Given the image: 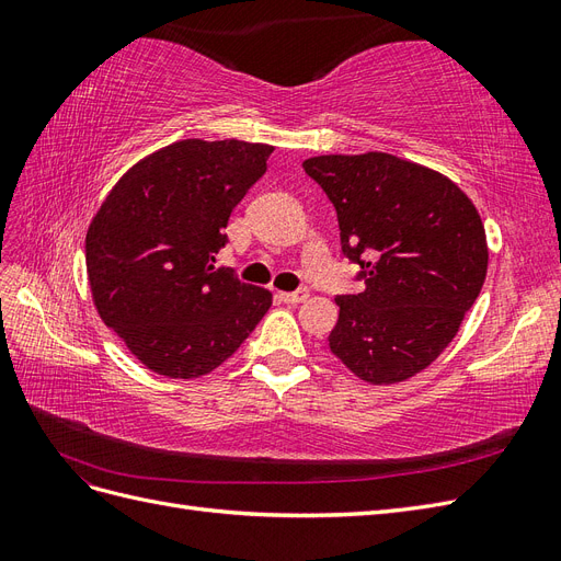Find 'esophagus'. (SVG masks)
<instances>
[{
    "label": "esophagus",
    "instance_id": "esophagus-1",
    "mask_svg": "<svg viewBox=\"0 0 561 561\" xmlns=\"http://www.w3.org/2000/svg\"><path fill=\"white\" fill-rule=\"evenodd\" d=\"M280 299L285 304H301V301L309 299V290H307V287H299V290H295V293H280Z\"/></svg>",
    "mask_w": 561,
    "mask_h": 561
}]
</instances>
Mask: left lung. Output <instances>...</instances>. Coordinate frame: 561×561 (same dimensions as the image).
<instances>
[{
  "instance_id": "obj_1",
  "label": "left lung",
  "mask_w": 561,
  "mask_h": 561,
  "mask_svg": "<svg viewBox=\"0 0 561 561\" xmlns=\"http://www.w3.org/2000/svg\"><path fill=\"white\" fill-rule=\"evenodd\" d=\"M301 165L332 201L342 252L365 283L363 293L336 297L330 351L375 386L419 375L449 346L484 285L478 208L443 173L383 151Z\"/></svg>"
}]
</instances>
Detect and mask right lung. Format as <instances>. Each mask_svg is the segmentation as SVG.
<instances>
[{"mask_svg":"<svg viewBox=\"0 0 561 561\" xmlns=\"http://www.w3.org/2000/svg\"><path fill=\"white\" fill-rule=\"evenodd\" d=\"M271 151L243 140L173 142L135 163L95 213L87 233L95 309L157 375H208L268 311V290L213 262Z\"/></svg>","mask_w":561,"mask_h":561,"instance_id":"obj_1","label":"right lung"}]
</instances>
